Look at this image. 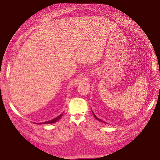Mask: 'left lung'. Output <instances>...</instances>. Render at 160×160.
Here are the masks:
<instances>
[{"mask_svg": "<svg viewBox=\"0 0 160 160\" xmlns=\"http://www.w3.org/2000/svg\"><path fill=\"white\" fill-rule=\"evenodd\" d=\"M93 115H94V117H95V119H97L98 121H102V122H103V121H102L101 119H98V117H97V116H96V115H95V113H94L93 112Z\"/></svg>", "mask_w": 160, "mask_h": 160, "instance_id": "8db88e82", "label": "left lung"}]
</instances>
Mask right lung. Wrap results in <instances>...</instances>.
<instances>
[{
	"mask_svg": "<svg viewBox=\"0 0 160 160\" xmlns=\"http://www.w3.org/2000/svg\"><path fill=\"white\" fill-rule=\"evenodd\" d=\"M62 115H63V114H61V115H58V117H56V118H54V119H52V120H50V121H46V122H41V123H39V124H50V123L56 122L57 121H58L59 119H60L61 118Z\"/></svg>",
	"mask_w": 160,
	"mask_h": 160,
	"instance_id": "right-lung-1",
	"label": "right lung"
}]
</instances>
